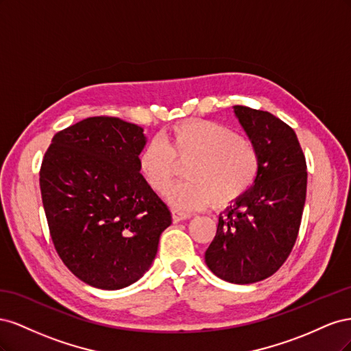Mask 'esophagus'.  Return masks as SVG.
Segmentation results:
<instances>
[{
	"label": "esophagus",
	"mask_w": 351,
	"mask_h": 351,
	"mask_svg": "<svg viewBox=\"0 0 351 351\" xmlns=\"http://www.w3.org/2000/svg\"><path fill=\"white\" fill-rule=\"evenodd\" d=\"M171 214H173V221L174 222L184 221V219H189L190 217H192V215L189 214V212H183V210H180V209H173Z\"/></svg>",
	"instance_id": "esophagus-1"
}]
</instances>
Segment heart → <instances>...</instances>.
Segmentation results:
<instances>
[{
	"label": "heart",
	"mask_w": 351,
	"mask_h": 351,
	"mask_svg": "<svg viewBox=\"0 0 351 351\" xmlns=\"http://www.w3.org/2000/svg\"><path fill=\"white\" fill-rule=\"evenodd\" d=\"M184 167L186 182L168 193L180 210L224 208L246 195L261 169L259 152L249 139L209 120H190L165 130L139 154V171L154 192L164 193Z\"/></svg>",
	"instance_id": "1"
}]
</instances>
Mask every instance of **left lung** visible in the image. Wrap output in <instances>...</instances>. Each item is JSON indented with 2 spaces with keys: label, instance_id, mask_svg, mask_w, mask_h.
<instances>
[{
  "label": "left lung",
  "instance_id": "1",
  "mask_svg": "<svg viewBox=\"0 0 351 351\" xmlns=\"http://www.w3.org/2000/svg\"><path fill=\"white\" fill-rule=\"evenodd\" d=\"M234 114L256 146L261 169L249 192L219 214L205 262L221 280L253 284L291 253L306 200V159L294 130L271 112L236 105Z\"/></svg>",
  "mask_w": 351,
  "mask_h": 351
}]
</instances>
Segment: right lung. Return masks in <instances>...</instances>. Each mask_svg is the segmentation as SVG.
<instances>
[{
    "instance_id": "obj_1",
    "label": "right lung",
    "mask_w": 351,
    "mask_h": 351,
    "mask_svg": "<svg viewBox=\"0 0 351 351\" xmlns=\"http://www.w3.org/2000/svg\"><path fill=\"white\" fill-rule=\"evenodd\" d=\"M143 129L89 117L58 132L39 184L52 243L79 280L120 290L151 268L171 212L139 171Z\"/></svg>"
}]
</instances>
